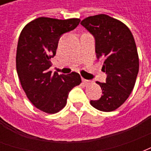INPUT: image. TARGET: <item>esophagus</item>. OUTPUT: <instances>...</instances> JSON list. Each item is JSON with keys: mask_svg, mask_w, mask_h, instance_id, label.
Masks as SVG:
<instances>
[{"mask_svg": "<svg viewBox=\"0 0 151 151\" xmlns=\"http://www.w3.org/2000/svg\"><path fill=\"white\" fill-rule=\"evenodd\" d=\"M82 82L85 84V85H88V84H90L91 83V81H89V80H86V79H84L82 78Z\"/></svg>", "mask_w": 151, "mask_h": 151, "instance_id": "obj_1", "label": "esophagus"}]
</instances>
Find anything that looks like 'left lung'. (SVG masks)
Instances as JSON below:
<instances>
[{
    "instance_id": "obj_1",
    "label": "left lung",
    "mask_w": 151,
    "mask_h": 151,
    "mask_svg": "<svg viewBox=\"0 0 151 151\" xmlns=\"http://www.w3.org/2000/svg\"><path fill=\"white\" fill-rule=\"evenodd\" d=\"M81 24L95 37L96 56L107 73L105 83L97 82L103 95L91 104L99 111H114L129 98L136 82L139 59L134 38L126 25L108 15L90 16Z\"/></svg>"
}]
</instances>
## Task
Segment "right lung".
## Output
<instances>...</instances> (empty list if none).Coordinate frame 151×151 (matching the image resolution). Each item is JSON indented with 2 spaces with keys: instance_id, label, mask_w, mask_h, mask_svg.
I'll return each instance as SVG.
<instances>
[{
  "instance_id": "right-lung-1",
  "label": "right lung",
  "mask_w": 151,
  "mask_h": 151,
  "mask_svg": "<svg viewBox=\"0 0 151 151\" xmlns=\"http://www.w3.org/2000/svg\"><path fill=\"white\" fill-rule=\"evenodd\" d=\"M79 18L41 17L30 22L18 39L16 69L22 87L35 108L54 114L65 108L69 91L82 82L78 73L59 75L50 71L60 37L75 29Z\"/></svg>"
}]
</instances>
